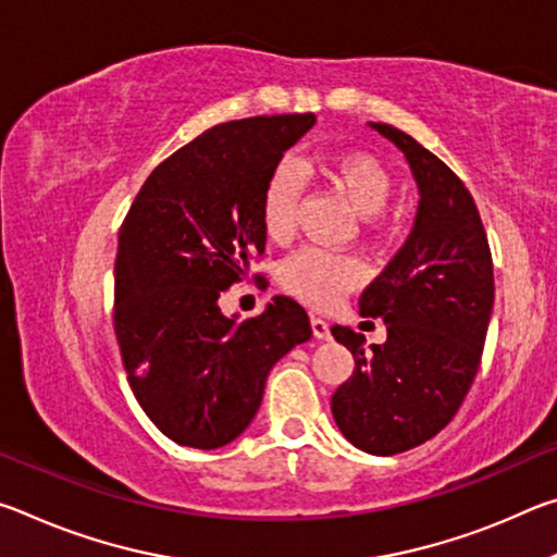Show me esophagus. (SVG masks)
I'll use <instances>...</instances> for the list:
<instances>
[{
	"label": "esophagus",
	"instance_id": "34e87169",
	"mask_svg": "<svg viewBox=\"0 0 557 557\" xmlns=\"http://www.w3.org/2000/svg\"><path fill=\"white\" fill-rule=\"evenodd\" d=\"M309 322H312V334L317 338H329V336H332V332H329V322H324L322 317H314L312 314V319H309Z\"/></svg>",
	"mask_w": 557,
	"mask_h": 557
}]
</instances>
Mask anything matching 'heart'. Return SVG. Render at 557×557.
<instances>
[{
	"label": "heart",
	"instance_id": "obj_1",
	"mask_svg": "<svg viewBox=\"0 0 557 557\" xmlns=\"http://www.w3.org/2000/svg\"><path fill=\"white\" fill-rule=\"evenodd\" d=\"M324 182L351 203V209L366 215V228L383 231V209L393 194V176L381 159L358 152V149H338L322 159ZM301 182L292 164H280L270 174L260 199V223L270 240L282 243L292 238L297 225V206ZM282 285L301 301L314 307H329L344 292L361 285L363 268L351 256H336L319 248H305L282 265Z\"/></svg>",
	"mask_w": 557,
	"mask_h": 557
}]
</instances>
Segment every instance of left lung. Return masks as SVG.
Segmentation results:
<instances>
[{
    "label": "left lung",
    "instance_id": "obj_1",
    "mask_svg": "<svg viewBox=\"0 0 557 557\" xmlns=\"http://www.w3.org/2000/svg\"><path fill=\"white\" fill-rule=\"evenodd\" d=\"M400 149L418 182L412 231L363 289L361 317H381L385 344L332 326L356 369L332 395L338 430L354 447L391 457L449 425L482 361L494 309V265L476 203L461 178L398 127L371 122Z\"/></svg>",
    "mask_w": 557,
    "mask_h": 557
}]
</instances>
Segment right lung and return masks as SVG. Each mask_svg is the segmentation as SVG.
Returning <instances> with one entry per match:
<instances>
[{"mask_svg":"<svg viewBox=\"0 0 557 557\" xmlns=\"http://www.w3.org/2000/svg\"><path fill=\"white\" fill-rule=\"evenodd\" d=\"M260 115L206 129L164 159L122 221L115 336L129 388L176 445L215 449L250 425L272 366L312 326L292 297L238 322L219 297L265 252L260 199L282 154L314 127Z\"/></svg>","mask_w":557,"mask_h":557,"instance_id":"1","label":"right lung"}]
</instances>
